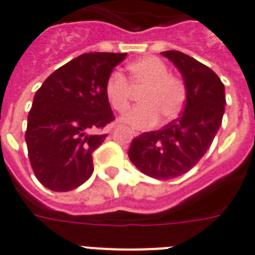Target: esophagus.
<instances>
[{
	"label": "esophagus",
	"instance_id": "obj_1",
	"mask_svg": "<svg viewBox=\"0 0 255 255\" xmlns=\"http://www.w3.org/2000/svg\"><path fill=\"white\" fill-rule=\"evenodd\" d=\"M131 132H132L133 135H135V136H136V135H139V132H137V131H135V129H132V131H131Z\"/></svg>",
	"mask_w": 255,
	"mask_h": 255
}]
</instances>
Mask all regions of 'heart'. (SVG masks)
<instances>
[{"label": "heart", "instance_id": "obj_1", "mask_svg": "<svg viewBox=\"0 0 255 255\" xmlns=\"http://www.w3.org/2000/svg\"><path fill=\"white\" fill-rule=\"evenodd\" d=\"M129 83L133 89H142V105L127 112L120 122L129 127L144 129L159 122L178 116L186 100L185 84L178 77L169 74L167 66L155 56H144L128 66ZM132 89L126 77L112 73L105 84V97L115 111L124 112L129 107Z\"/></svg>", "mask_w": 255, "mask_h": 255}]
</instances>
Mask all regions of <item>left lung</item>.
<instances>
[{
  "instance_id": "1",
  "label": "left lung",
  "mask_w": 255,
  "mask_h": 255,
  "mask_svg": "<svg viewBox=\"0 0 255 255\" xmlns=\"http://www.w3.org/2000/svg\"><path fill=\"white\" fill-rule=\"evenodd\" d=\"M186 88L184 112L161 131L144 132L131 143L128 156L139 170L156 180L185 174L204 156L222 126L226 93L212 70L180 51H165Z\"/></svg>"
}]
</instances>
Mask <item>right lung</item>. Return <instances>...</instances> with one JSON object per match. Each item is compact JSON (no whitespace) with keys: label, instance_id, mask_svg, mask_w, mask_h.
Instances as JSON below:
<instances>
[{"label":"right lung","instance_id":"add662e5","mask_svg":"<svg viewBox=\"0 0 255 255\" xmlns=\"http://www.w3.org/2000/svg\"><path fill=\"white\" fill-rule=\"evenodd\" d=\"M127 54L89 52L70 60L37 90L28 115L25 142L33 173L54 192H69L93 173L97 133L113 120L105 84Z\"/></svg>","mask_w":255,"mask_h":255}]
</instances>
